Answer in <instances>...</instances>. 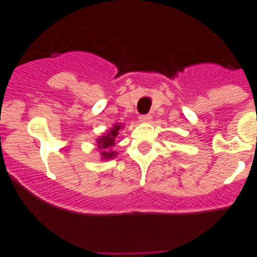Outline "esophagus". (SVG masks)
I'll use <instances>...</instances> for the list:
<instances>
[{"label":"esophagus","mask_w":257,"mask_h":257,"mask_svg":"<svg viewBox=\"0 0 257 257\" xmlns=\"http://www.w3.org/2000/svg\"><path fill=\"white\" fill-rule=\"evenodd\" d=\"M151 119H153V116L151 115H144L140 117V121L141 122H150Z\"/></svg>","instance_id":"1"}]
</instances>
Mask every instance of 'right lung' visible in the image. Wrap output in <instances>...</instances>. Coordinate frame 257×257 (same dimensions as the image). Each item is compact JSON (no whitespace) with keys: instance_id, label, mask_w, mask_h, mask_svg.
<instances>
[{"instance_id":"add662e5","label":"right lung","mask_w":257,"mask_h":257,"mask_svg":"<svg viewBox=\"0 0 257 257\" xmlns=\"http://www.w3.org/2000/svg\"><path fill=\"white\" fill-rule=\"evenodd\" d=\"M122 128V124L116 122L113 124L110 131H107L104 135L97 138V146L101 151V160H110L117 156V153L113 150L116 141H117V136H119L120 129Z\"/></svg>"}]
</instances>
